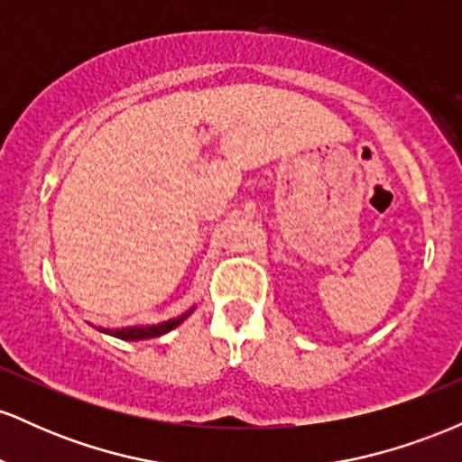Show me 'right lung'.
Returning a JSON list of instances; mask_svg holds the SVG:
<instances>
[{
  "instance_id": "add662e5",
  "label": "right lung",
  "mask_w": 462,
  "mask_h": 462,
  "mask_svg": "<svg viewBox=\"0 0 462 462\" xmlns=\"http://www.w3.org/2000/svg\"><path fill=\"white\" fill-rule=\"evenodd\" d=\"M189 317L182 315L178 317V319H169L164 323H158V326H143V328H121V330H104V328H99L102 332H108L113 334L116 338H124V341H143V338H156V337H162V334H167L169 330H173V328L180 326L184 319Z\"/></svg>"
}]
</instances>
